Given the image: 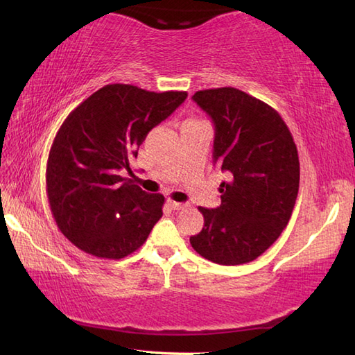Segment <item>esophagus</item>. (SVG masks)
Instances as JSON below:
<instances>
[{"label": "esophagus", "instance_id": "esophagus-1", "mask_svg": "<svg viewBox=\"0 0 355 355\" xmlns=\"http://www.w3.org/2000/svg\"><path fill=\"white\" fill-rule=\"evenodd\" d=\"M168 206L172 210H183V209H186L184 202H177V201H172V200H168Z\"/></svg>", "mask_w": 355, "mask_h": 355}]
</instances>
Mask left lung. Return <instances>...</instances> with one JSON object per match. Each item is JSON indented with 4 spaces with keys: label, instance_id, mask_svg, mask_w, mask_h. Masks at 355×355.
<instances>
[{
    "label": "left lung",
    "instance_id": "left-lung-1",
    "mask_svg": "<svg viewBox=\"0 0 355 355\" xmlns=\"http://www.w3.org/2000/svg\"><path fill=\"white\" fill-rule=\"evenodd\" d=\"M193 102L215 126L214 163L227 175L221 206L198 207L193 250L221 266L254 261L281 236L299 192V157L279 112L241 89H202Z\"/></svg>",
    "mask_w": 355,
    "mask_h": 355
}]
</instances>
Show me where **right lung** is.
Instances as JSON below:
<instances>
[{
    "label": "right lung",
    "instance_id": "right-lung-1",
    "mask_svg": "<svg viewBox=\"0 0 355 355\" xmlns=\"http://www.w3.org/2000/svg\"><path fill=\"white\" fill-rule=\"evenodd\" d=\"M186 92H146L111 84L73 110L53 141L47 197L64 236L97 258L122 259L143 245L163 215L164 197L123 178L154 126L168 119Z\"/></svg>",
    "mask_w": 355,
    "mask_h": 355
}]
</instances>
